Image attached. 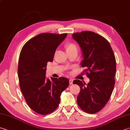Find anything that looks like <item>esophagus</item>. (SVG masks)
<instances>
[{
	"instance_id": "34e87169",
	"label": "esophagus",
	"mask_w": 130,
	"mask_h": 130,
	"mask_svg": "<svg viewBox=\"0 0 130 130\" xmlns=\"http://www.w3.org/2000/svg\"><path fill=\"white\" fill-rule=\"evenodd\" d=\"M73 82V80L72 79H69V83H70V85H72Z\"/></svg>"
}]
</instances>
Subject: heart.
Segmentation results:
<instances>
[{"mask_svg": "<svg viewBox=\"0 0 130 130\" xmlns=\"http://www.w3.org/2000/svg\"><path fill=\"white\" fill-rule=\"evenodd\" d=\"M65 48L67 52L72 51L74 50H77V47L74 43L72 42H67L65 43Z\"/></svg>", "mask_w": 130, "mask_h": 130, "instance_id": "heart-1", "label": "heart"}]
</instances>
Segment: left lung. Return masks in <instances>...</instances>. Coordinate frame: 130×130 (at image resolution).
<instances>
[{"label":"left lung","mask_w":130,"mask_h":130,"mask_svg":"<svg viewBox=\"0 0 130 130\" xmlns=\"http://www.w3.org/2000/svg\"><path fill=\"white\" fill-rule=\"evenodd\" d=\"M82 51L80 65L90 79L88 84L80 80L73 81L80 88L77 97L79 107L86 113L94 114L108 103L115 84L116 61L110 43L96 33L85 31L72 35Z\"/></svg>","instance_id":"1"}]
</instances>
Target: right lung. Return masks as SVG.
I'll return each instance as SVG.
<instances>
[{
  "mask_svg": "<svg viewBox=\"0 0 130 130\" xmlns=\"http://www.w3.org/2000/svg\"><path fill=\"white\" fill-rule=\"evenodd\" d=\"M67 36L42 33L25 43L20 52V88L29 107L42 115L52 113L58 107L61 94L69 85L67 78H45L47 62L53 61L56 48Z\"/></svg>",
  "mask_w": 130,
  "mask_h": 130,
  "instance_id": "obj_1",
  "label": "right lung"
}]
</instances>
